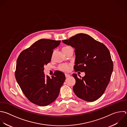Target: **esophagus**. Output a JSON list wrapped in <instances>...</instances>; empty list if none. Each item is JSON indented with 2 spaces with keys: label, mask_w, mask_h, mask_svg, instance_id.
Wrapping results in <instances>:
<instances>
[{
  "label": "esophagus",
  "mask_w": 127,
  "mask_h": 127,
  "mask_svg": "<svg viewBox=\"0 0 127 127\" xmlns=\"http://www.w3.org/2000/svg\"><path fill=\"white\" fill-rule=\"evenodd\" d=\"M70 74H67V73H65V76L66 77H68L70 76Z\"/></svg>",
  "instance_id": "esophagus-1"
}]
</instances>
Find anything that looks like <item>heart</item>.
Listing matches in <instances>:
<instances>
[{
    "mask_svg": "<svg viewBox=\"0 0 127 127\" xmlns=\"http://www.w3.org/2000/svg\"><path fill=\"white\" fill-rule=\"evenodd\" d=\"M70 48H71L69 46H67V47H64V48H63L62 50L63 52L64 53L66 51H67L68 49H69ZM59 70H60L61 71H64V72H67L69 70V66L67 64H61L59 66Z\"/></svg>",
    "mask_w": 127,
    "mask_h": 127,
    "instance_id": "heart-1",
    "label": "heart"
}]
</instances>
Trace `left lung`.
<instances>
[{"mask_svg": "<svg viewBox=\"0 0 127 127\" xmlns=\"http://www.w3.org/2000/svg\"><path fill=\"white\" fill-rule=\"evenodd\" d=\"M63 42L74 48L75 71L85 72L82 78L72 74L75 79L73 86L74 93L86 101L96 100L104 93L113 72V64L109 50L103 44L83 33Z\"/></svg>", "mask_w": 127, "mask_h": 127, "instance_id": "8db88e82", "label": "left lung"}]
</instances>
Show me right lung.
<instances>
[{"label":"right lung","mask_w":127,"mask_h":127,"mask_svg":"<svg viewBox=\"0 0 127 127\" xmlns=\"http://www.w3.org/2000/svg\"><path fill=\"white\" fill-rule=\"evenodd\" d=\"M61 41L43 39L23 51L16 63L15 78L25 96L33 103L47 106L58 97L65 77L60 71L50 78L44 74V66L52 59L53 50Z\"/></svg>","instance_id":"add662e5"}]
</instances>
